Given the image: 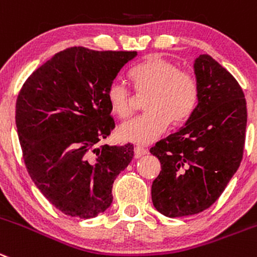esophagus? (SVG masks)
<instances>
[{"label": "esophagus", "instance_id": "1", "mask_svg": "<svg viewBox=\"0 0 257 257\" xmlns=\"http://www.w3.org/2000/svg\"><path fill=\"white\" fill-rule=\"evenodd\" d=\"M147 153L148 151L146 150L145 147H142V146H136V147H134V157L136 158L142 157V156L147 155Z\"/></svg>", "mask_w": 257, "mask_h": 257}]
</instances>
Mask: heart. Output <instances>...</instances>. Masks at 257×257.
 <instances>
[{"label":"heart","instance_id":"obj_1","mask_svg":"<svg viewBox=\"0 0 257 257\" xmlns=\"http://www.w3.org/2000/svg\"><path fill=\"white\" fill-rule=\"evenodd\" d=\"M134 88L140 96H147L146 114L126 121L119 129L121 140L136 145H150L166 132L170 121L183 123L198 105L199 81L195 74L180 69L174 61L152 56L131 72ZM106 97L110 109L121 119L133 114V92L123 81L109 85Z\"/></svg>","mask_w":257,"mask_h":257}]
</instances>
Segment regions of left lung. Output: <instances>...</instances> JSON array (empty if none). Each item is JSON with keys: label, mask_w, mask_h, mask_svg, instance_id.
<instances>
[{"label": "left lung", "mask_w": 257, "mask_h": 257, "mask_svg": "<svg viewBox=\"0 0 257 257\" xmlns=\"http://www.w3.org/2000/svg\"><path fill=\"white\" fill-rule=\"evenodd\" d=\"M198 105L185 125L150 152L161 162L152 201L166 217L198 214L226 189L242 161L247 109L236 78L208 54L196 58Z\"/></svg>", "instance_id": "8db88e82"}]
</instances>
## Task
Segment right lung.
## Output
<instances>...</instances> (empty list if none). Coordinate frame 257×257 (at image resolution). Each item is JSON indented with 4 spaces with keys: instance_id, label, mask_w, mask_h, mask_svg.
<instances>
[{
    "instance_id": "obj_1",
    "label": "right lung",
    "mask_w": 257,
    "mask_h": 257,
    "mask_svg": "<svg viewBox=\"0 0 257 257\" xmlns=\"http://www.w3.org/2000/svg\"><path fill=\"white\" fill-rule=\"evenodd\" d=\"M137 52L72 47L24 82L16 128L26 170L62 213L83 219L105 212L112 184L133 158V145H101L115 128L106 91Z\"/></svg>"
}]
</instances>
